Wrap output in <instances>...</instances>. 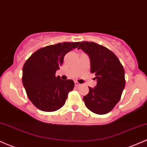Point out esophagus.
<instances>
[{
    "instance_id": "esophagus-1",
    "label": "esophagus",
    "mask_w": 147,
    "mask_h": 147,
    "mask_svg": "<svg viewBox=\"0 0 147 147\" xmlns=\"http://www.w3.org/2000/svg\"><path fill=\"white\" fill-rule=\"evenodd\" d=\"M75 86H77V87L80 86L82 85V84L78 83V82H75Z\"/></svg>"
}]
</instances>
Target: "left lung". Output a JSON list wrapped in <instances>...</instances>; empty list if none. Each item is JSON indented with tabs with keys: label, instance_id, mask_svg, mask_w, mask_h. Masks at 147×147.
Returning <instances> with one entry per match:
<instances>
[{
	"label": "left lung",
	"instance_id": "left-lung-1",
	"mask_svg": "<svg viewBox=\"0 0 147 147\" xmlns=\"http://www.w3.org/2000/svg\"><path fill=\"white\" fill-rule=\"evenodd\" d=\"M77 49L90 57V72L97 80V86L88 87L89 92L83 97L85 105L94 113H108L119 101L125 86L122 63L112 51L94 42H81Z\"/></svg>",
	"mask_w": 147,
	"mask_h": 147
}]
</instances>
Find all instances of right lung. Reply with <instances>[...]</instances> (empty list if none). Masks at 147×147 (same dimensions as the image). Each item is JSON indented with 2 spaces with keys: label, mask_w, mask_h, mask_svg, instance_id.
<instances>
[{
  "label": "right lung",
  "mask_w": 147,
  "mask_h": 147,
  "mask_svg": "<svg viewBox=\"0 0 147 147\" xmlns=\"http://www.w3.org/2000/svg\"><path fill=\"white\" fill-rule=\"evenodd\" d=\"M79 42H63L48 45L34 52L23 68V82L27 95L37 109L52 112L65 104L75 83L55 76L65 54L76 48Z\"/></svg>",
  "instance_id": "1"
}]
</instances>
